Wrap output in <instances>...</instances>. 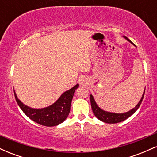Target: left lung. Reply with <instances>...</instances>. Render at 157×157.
<instances>
[{"instance_id": "left-lung-1", "label": "left lung", "mask_w": 157, "mask_h": 157, "mask_svg": "<svg viewBox=\"0 0 157 157\" xmlns=\"http://www.w3.org/2000/svg\"><path fill=\"white\" fill-rule=\"evenodd\" d=\"M129 42L132 43L131 41L127 37H125ZM145 91H144L143 95H142L141 100L139 102V103L135 106V108H134L131 111H128L126 113H111V112H107V111H103L101 109L98 107V105H97V103L95 102L94 100V97L91 94V97H90V100H91V109H92L93 113L96 116V117L97 119H99L101 121L106 122V123H117V122H120L122 121H124V120H126L127 118H128L129 117H131L133 113H135V111H136L139 109V107L140 106V104L143 100L144 95H145Z\"/></svg>"}]
</instances>
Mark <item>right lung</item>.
<instances>
[{
  "label": "right lung",
  "instance_id": "add662e5",
  "mask_svg": "<svg viewBox=\"0 0 157 157\" xmlns=\"http://www.w3.org/2000/svg\"><path fill=\"white\" fill-rule=\"evenodd\" d=\"M78 86L79 85L77 84L72 89L63 94L55 103L48 107L41 109H31L28 106L23 105L17 99L15 92H14V94H15L16 102L18 104L23 113L29 118L40 125L50 127V126L59 125L67 118L70 112L74 93L75 90L78 88Z\"/></svg>",
  "mask_w": 157,
  "mask_h": 157
}]
</instances>
